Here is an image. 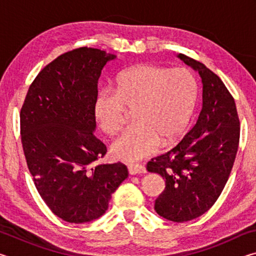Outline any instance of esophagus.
Masks as SVG:
<instances>
[{
	"label": "esophagus",
	"instance_id": "34e87169",
	"mask_svg": "<svg viewBox=\"0 0 256 256\" xmlns=\"http://www.w3.org/2000/svg\"><path fill=\"white\" fill-rule=\"evenodd\" d=\"M128 172L131 175H136V174H144L146 172V167L144 164H128Z\"/></svg>",
	"mask_w": 256,
	"mask_h": 256
}]
</instances>
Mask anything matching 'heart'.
<instances>
[{
  "mask_svg": "<svg viewBox=\"0 0 256 256\" xmlns=\"http://www.w3.org/2000/svg\"><path fill=\"white\" fill-rule=\"evenodd\" d=\"M198 96L196 78L185 68L168 70L138 64L120 71L115 86H104L94 102V116L108 136L122 128L128 108L133 124L112 142V152L136 162L162 146L176 144L188 128Z\"/></svg>",
  "mask_w": 256,
  "mask_h": 256,
  "instance_id": "b5f03b06",
  "label": "heart"
}]
</instances>
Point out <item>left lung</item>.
Returning a JSON list of instances; mask_svg holds the SVG:
<instances>
[{"label": "left lung", "mask_w": 256, "mask_h": 256, "mask_svg": "<svg viewBox=\"0 0 256 256\" xmlns=\"http://www.w3.org/2000/svg\"><path fill=\"white\" fill-rule=\"evenodd\" d=\"M178 58L201 76L202 108L184 138L151 159L146 170L162 175L166 184L156 212L184 222L206 214L218 200L235 162L240 126L235 100L222 79L198 60L184 54Z\"/></svg>", "instance_id": "obj_1"}]
</instances>
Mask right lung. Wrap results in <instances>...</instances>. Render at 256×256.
Returning <instances> with one entry per match:
<instances>
[{
  "label": "right lung",
  "mask_w": 256,
  "mask_h": 256,
  "mask_svg": "<svg viewBox=\"0 0 256 256\" xmlns=\"http://www.w3.org/2000/svg\"><path fill=\"white\" fill-rule=\"evenodd\" d=\"M114 58L90 47L60 55L34 78L20 110L21 144L34 186L50 211L71 224L105 214L128 175L122 162L96 164L107 148L94 134V102L102 68Z\"/></svg>",
  "instance_id": "add662e5"
}]
</instances>
